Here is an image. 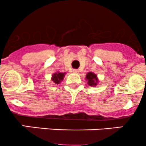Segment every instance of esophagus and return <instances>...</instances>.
Segmentation results:
<instances>
[{
  "mask_svg": "<svg viewBox=\"0 0 146 146\" xmlns=\"http://www.w3.org/2000/svg\"><path fill=\"white\" fill-rule=\"evenodd\" d=\"M73 72L74 73H78V70H77V69H73Z\"/></svg>",
  "mask_w": 146,
  "mask_h": 146,
  "instance_id": "esophagus-1",
  "label": "esophagus"
}]
</instances>
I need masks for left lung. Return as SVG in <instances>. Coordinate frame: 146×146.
I'll return each instance as SVG.
<instances>
[{
  "instance_id": "left-lung-1",
  "label": "left lung",
  "mask_w": 146,
  "mask_h": 146,
  "mask_svg": "<svg viewBox=\"0 0 146 146\" xmlns=\"http://www.w3.org/2000/svg\"><path fill=\"white\" fill-rule=\"evenodd\" d=\"M86 79L88 80V85H90V86H95L98 83V80L97 78V76L95 73H92V72H90L87 74L86 76Z\"/></svg>"
}]
</instances>
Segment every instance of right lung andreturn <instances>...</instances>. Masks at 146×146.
Masks as SVG:
<instances>
[{
	"label": "right lung",
	"instance_id": "right-lung-1",
	"mask_svg": "<svg viewBox=\"0 0 146 146\" xmlns=\"http://www.w3.org/2000/svg\"><path fill=\"white\" fill-rule=\"evenodd\" d=\"M65 73H56L52 76V80L55 82L56 84H59L61 80L64 79Z\"/></svg>",
	"mask_w": 146,
	"mask_h": 146
}]
</instances>
